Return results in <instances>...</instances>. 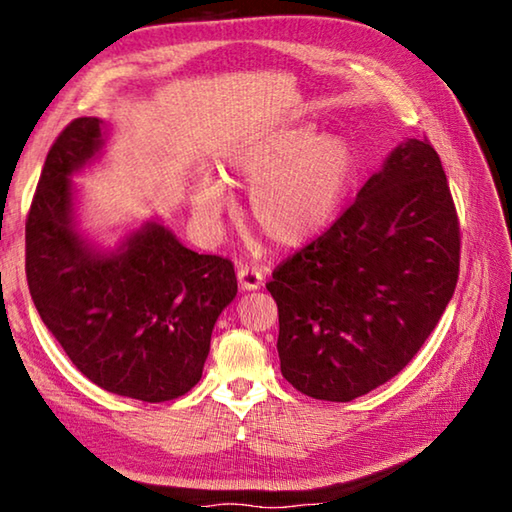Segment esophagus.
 <instances>
[{
	"label": "esophagus",
	"mask_w": 512,
	"mask_h": 512,
	"mask_svg": "<svg viewBox=\"0 0 512 512\" xmlns=\"http://www.w3.org/2000/svg\"><path fill=\"white\" fill-rule=\"evenodd\" d=\"M237 277H239L241 291H255V289H259L264 284V275H262V271H259V268L241 266Z\"/></svg>",
	"instance_id": "obj_1"
}]
</instances>
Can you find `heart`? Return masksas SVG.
<instances>
[{
    "label": "heart",
    "instance_id": "1",
    "mask_svg": "<svg viewBox=\"0 0 512 512\" xmlns=\"http://www.w3.org/2000/svg\"><path fill=\"white\" fill-rule=\"evenodd\" d=\"M230 178L250 192V219L277 248H302L339 214L357 178V153L348 137L323 135L314 124L273 128L228 155ZM194 205L216 219L228 205L219 180L194 189Z\"/></svg>",
    "mask_w": 512,
    "mask_h": 512
}]
</instances>
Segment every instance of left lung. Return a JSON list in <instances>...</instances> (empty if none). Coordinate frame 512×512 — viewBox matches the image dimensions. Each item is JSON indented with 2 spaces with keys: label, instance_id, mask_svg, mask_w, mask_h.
<instances>
[{
  "label": "left lung",
  "instance_id": "8db88e82",
  "mask_svg": "<svg viewBox=\"0 0 512 512\" xmlns=\"http://www.w3.org/2000/svg\"><path fill=\"white\" fill-rule=\"evenodd\" d=\"M461 232L438 153L404 140L325 235L275 268L284 379L352 402L429 339L458 280Z\"/></svg>",
  "mask_w": 512,
  "mask_h": 512
}]
</instances>
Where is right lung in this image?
<instances>
[{"mask_svg": "<svg viewBox=\"0 0 512 512\" xmlns=\"http://www.w3.org/2000/svg\"><path fill=\"white\" fill-rule=\"evenodd\" d=\"M106 140V121L81 117L51 146L27 219L29 291L85 377L108 393L167 402L201 379L216 318L237 296L235 268L189 250L158 219L112 248L81 232L74 176Z\"/></svg>", "mask_w": 512, "mask_h": 512, "instance_id": "obj_1", "label": "right lung"}]
</instances>
